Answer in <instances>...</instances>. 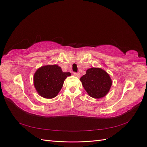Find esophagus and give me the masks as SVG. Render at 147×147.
I'll use <instances>...</instances> for the list:
<instances>
[{
	"label": "esophagus",
	"instance_id": "esophagus-1",
	"mask_svg": "<svg viewBox=\"0 0 147 147\" xmlns=\"http://www.w3.org/2000/svg\"><path fill=\"white\" fill-rule=\"evenodd\" d=\"M74 75H75V77H80V76H81L80 74L78 73V72H74Z\"/></svg>",
	"mask_w": 147,
	"mask_h": 147
}]
</instances>
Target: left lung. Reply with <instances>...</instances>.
I'll use <instances>...</instances> for the list:
<instances>
[{
	"label": "left lung",
	"instance_id": "obj_1",
	"mask_svg": "<svg viewBox=\"0 0 147 147\" xmlns=\"http://www.w3.org/2000/svg\"><path fill=\"white\" fill-rule=\"evenodd\" d=\"M82 85L90 96L99 99L109 92L112 86L109 75L100 68L89 69L86 74L80 78Z\"/></svg>",
	"mask_w": 147,
	"mask_h": 147
}]
</instances>
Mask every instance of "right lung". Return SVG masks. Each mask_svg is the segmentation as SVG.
Segmentation results:
<instances>
[{"label":"right lung","mask_w":147,"mask_h":147,"mask_svg":"<svg viewBox=\"0 0 147 147\" xmlns=\"http://www.w3.org/2000/svg\"><path fill=\"white\" fill-rule=\"evenodd\" d=\"M70 72H63L57 65H48L39 68L34 74V83L38 94L45 98L56 97Z\"/></svg>","instance_id":"1"}]
</instances>
